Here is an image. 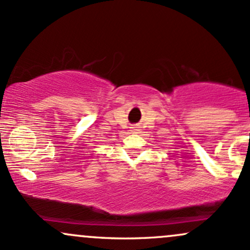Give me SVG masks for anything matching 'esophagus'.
Listing matches in <instances>:
<instances>
[{"label":"esophagus","mask_w":250,"mask_h":250,"mask_svg":"<svg viewBox=\"0 0 250 250\" xmlns=\"http://www.w3.org/2000/svg\"><path fill=\"white\" fill-rule=\"evenodd\" d=\"M139 128L140 127H137V125H134V127H131V131H133V133H137V131L140 130Z\"/></svg>","instance_id":"1"}]
</instances>
